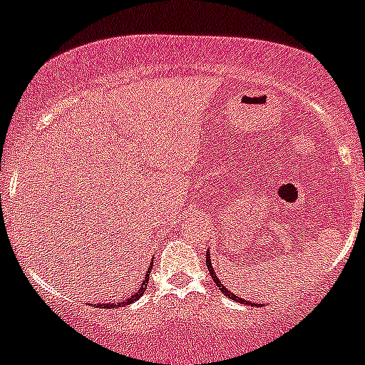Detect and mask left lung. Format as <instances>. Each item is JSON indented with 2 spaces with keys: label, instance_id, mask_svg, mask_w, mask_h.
<instances>
[{
  "label": "left lung",
  "instance_id": "obj_1",
  "mask_svg": "<svg viewBox=\"0 0 365 365\" xmlns=\"http://www.w3.org/2000/svg\"><path fill=\"white\" fill-rule=\"evenodd\" d=\"M206 265H207V270H210L211 277H213V280H215V282H216V286H218V289H220V291H222V293H223V294H225V296H228V298H230V299H234V302H239V303H246V305H251V303H250V302H244V299H242V298H239V296L232 294V293H230V291H228V289H227V287H225V286H223V284H222V282H220L218 275H216V272L213 270V263H211V262H210V255H207V253H206ZM256 307H259V303H258V305H256Z\"/></svg>",
  "mask_w": 365,
  "mask_h": 365
}]
</instances>
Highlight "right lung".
I'll list each match as a JSON object with an SVG mask.
<instances>
[{"mask_svg": "<svg viewBox=\"0 0 365 365\" xmlns=\"http://www.w3.org/2000/svg\"><path fill=\"white\" fill-rule=\"evenodd\" d=\"M149 270H152V267L149 268ZM147 284H149V272H147L145 280H143V282H142V286H140V289H138L137 293H135L133 296H130V298L123 299V302H119V303H103V305H97V303H95V307H102V308H118V307H121V305H130V303L137 302V299L140 298V296H142L143 293H145Z\"/></svg>", "mask_w": 365, "mask_h": 365, "instance_id": "obj_1", "label": "right lung"}]
</instances>
